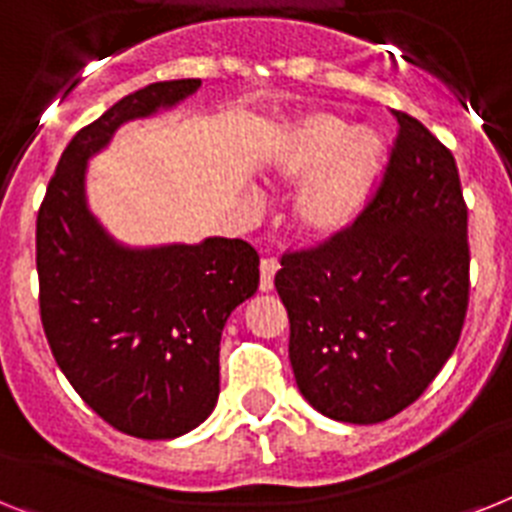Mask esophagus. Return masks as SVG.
<instances>
[{
	"instance_id": "1",
	"label": "esophagus",
	"mask_w": 512,
	"mask_h": 512,
	"mask_svg": "<svg viewBox=\"0 0 512 512\" xmlns=\"http://www.w3.org/2000/svg\"><path fill=\"white\" fill-rule=\"evenodd\" d=\"M278 268H281V265H278L276 257H263V260H260V291L273 289V278H276Z\"/></svg>"
}]
</instances>
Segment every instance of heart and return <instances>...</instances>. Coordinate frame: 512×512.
Instances as JSON below:
<instances>
[{
    "label": "heart",
    "instance_id": "obj_1",
    "mask_svg": "<svg viewBox=\"0 0 512 512\" xmlns=\"http://www.w3.org/2000/svg\"><path fill=\"white\" fill-rule=\"evenodd\" d=\"M273 169L289 182L307 179L294 203L299 231L328 239L349 229L380 182L385 145L338 114L312 111L291 122L273 148Z\"/></svg>",
    "mask_w": 512,
    "mask_h": 512
}]
</instances>
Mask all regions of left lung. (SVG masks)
<instances>
[{
    "mask_svg": "<svg viewBox=\"0 0 512 512\" xmlns=\"http://www.w3.org/2000/svg\"><path fill=\"white\" fill-rule=\"evenodd\" d=\"M398 135L349 229L281 257L296 385L320 414L377 424L445 367L468 309V208L455 158L419 119Z\"/></svg>",
    "mask_w": 512,
    "mask_h": 512,
    "instance_id": "obj_1",
    "label": "left lung"
}]
</instances>
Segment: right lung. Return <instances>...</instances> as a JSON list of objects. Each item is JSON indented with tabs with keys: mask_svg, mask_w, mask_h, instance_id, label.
I'll list each match as a JSON object with an SVG mask.
<instances>
[{
	"mask_svg": "<svg viewBox=\"0 0 512 512\" xmlns=\"http://www.w3.org/2000/svg\"><path fill=\"white\" fill-rule=\"evenodd\" d=\"M200 80L153 83L77 132L36 221L38 307L59 369L124 435L171 440L218 401L223 325L257 291L260 257L242 239L130 249L85 203V163L119 124L192 96Z\"/></svg>",
	"mask_w": 512,
	"mask_h": 512,
	"instance_id": "add662e5",
	"label": "right lung"
}]
</instances>
